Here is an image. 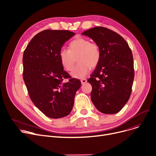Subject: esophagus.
I'll return each instance as SVG.
<instances>
[{
    "label": "esophagus",
    "instance_id": "obj_1",
    "mask_svg": "<svg viewBox=\"0 0 156 156\" xmlns=\"http://www.w3.org/2000/svg\"><path fill=\"white\" fill-rule=\"evenodd\" d=\"M80 82H81V83H82V84H84L87 82V80L86 79H83L80 80Z\"/></svg>",
    "mask_w": 156,
    "mask_h": 156
}]
</instances>
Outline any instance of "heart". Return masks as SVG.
<instances>
[{"mask_svg":"<svg viewBox=\"0 0 156 156\" xmlns=\"http://www.w3.org/2000/svg\"><path fill=\"white\" fill-rule=\"evenodd\" d=\"M59 57L63 69L72 71L76 62L77 65L72 72L73 77L81 79L86 76L90 68L97 66L100 61L101 51L99 46L90 39L79 37L70 42L69 49H62Z\"/></svg>","mask_w":156,"mask_h":156,"instance_id":"1","label":"heart"}]
</instances>
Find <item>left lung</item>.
<instances>
[{
	"label": "left lung",
	"mask_w": 156,
	"mask_h": 156,
	"mask_svg": "<svg viewBox=\"0 0 156 156\" xmlns=\"http://www.w3.org/2000/svg\"><path fill=\"white\" fill-rule=\"evenodd\" d=\"M101 51L98 65L87 79L92 86L91 98L98 110L114 114L124 107L130 97L134 80V63L128 44L111 30L96 27L84 32Z\"/></svg>",
	"instance_id": "left-lung-1"
}]
</instances>
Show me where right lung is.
<instances>
[{
  "label": "right lung",
  "instance_id": "obj_1",
  "mask_svg": "<svg viewBox=\"0 0 156 156\" xmlns=\"http://www.w3.org/2000/svg\"><path fill=\"white\" fill-rule=\"evenodd\" d=\"M75 33L45 30L30 41L23 56V77L30 98L47 117L58 119L72 110L81 83L63 70L59 53ZM65 79H68L65 82Z\"/></svg>",
  "mask_w": 156,
  "mask_h": 156
}]
</instances>
